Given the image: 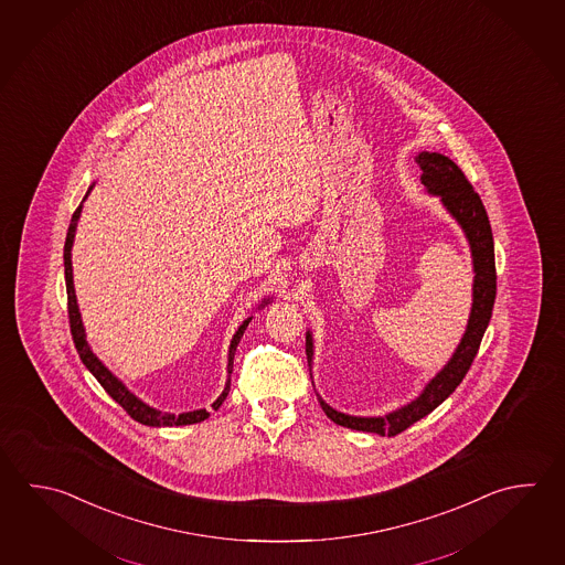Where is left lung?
<instances>
[{"mask_svg": "<svg viewBox=\"0 0 565 565\" xmlns=\"http://www.w3.org/2000/svg\"><path fill=\"white\" fill-rule=\"evenodd\" d=\"M417 166L422 168V183L426 185L427 193L439 195L447 212L456 217L461 225L463 234L468 237L471 259H473V303L469 313L468 328L459 341L451 360L444 365V370L424 387V392L412 404L395 409L387 416L358 417L335 412L326 404L318 394L321 409L338 426L350 427L358 431H370L377 436H397L409 426H414L422 417L431 414L437 405L446 402L449 395L466 377L473 358L478 355L479 343L488 330L491 320V309L495 301V254H493V235H491L490 220L478 193L473 192L468 178L459 170L447 156L436 151H422L416 156ZM306 353L311 365L313 358V340L311 333H306Z\"/></svg>", "mask_w": 565, "mask_h": 565, "instance_id": "left-lung-1", "label": "left lung"}]
</instances>
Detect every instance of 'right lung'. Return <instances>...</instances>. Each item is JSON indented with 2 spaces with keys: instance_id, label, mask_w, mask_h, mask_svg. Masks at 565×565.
Listing matches in <instances>:
<instances>
[{
  "instance_id": "1",
  "label": "right lung",
  "mask_w": 565,
  "mask_h": 565,
  "mask_svg": "<svg viewBox=\"0 0 565 565\" xmlns=\"http://www.w3.org/2000/svg\"><path fill=\"white\" fill-rule=\"evenodd\" d=\"M92 188H94V183L89 185L86 198L89 195V192H92ZM86 198H84V200H86ZM79 213H82V203H79V207H77L74 215H72V224H70V230H67V235H65L64 267L70 328H72V338H74L75 350L79 353L82 362H84V365H86L89 372L94 373V377H96L97 382L102 384V387L106 390L107 394L111 395V397H114V399H116V402H118V404L128 412V416L134 417L136 422L143 424V426H190V424H200L203 419H207V417H210V412H207V409H193V412H185V414L175 416V414H168V412H160V409H156V407H149L148 404H143L139 397L131 394L128 387L121 384L118 377H116L114 373L109 372L106 365L99 362L96 355H94V352L89 350V343H87L86 340V330H84L82 316H79V308H77V299H75L74 276H72V245H74L75 225H77V220H79ZM267 301H269V299H264L259 308H264ZM249 321H252V318H247V320L237 328L234 340L230 343L227 373H232V370H234L235 350H237V343L242 340V335H244L245 328H247V323H249ZM230 385H232V380L227 377V384H225L224 392H222V395L213 402V409H217L220 405L224 404L225 397L230 394Z\"/></svg>"
}]
</instances>
